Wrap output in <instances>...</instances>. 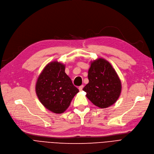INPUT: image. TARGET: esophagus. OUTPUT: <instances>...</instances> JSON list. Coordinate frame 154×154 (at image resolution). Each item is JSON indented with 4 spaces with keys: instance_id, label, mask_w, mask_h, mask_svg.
Masks as SVG:
<instances>
[{
    "instance_id": "1",
    "label": "esophagus",
    "mask_w": 154,
    "mask_h": 154,
    "mask_svg": "<svg viewBox=\"0 0 154 154\" xmlns=\"http://www.w3.org/2000/svg\"><path fill=\"white\" fill-rule=\"evenodd\" d=\"M83 88H84V86L83 85H82V86H79V91H81L82 90V89H83Z\"/></svg>"
}]
</instances>
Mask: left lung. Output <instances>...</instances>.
Instances as JSON below:
<instances>
[{
  "mask_svg": "<svg viewBox=\"0 0 154 154\" xmlns=\"http://www.w3.org/2000/svg\"><path fill=\"white\" fill-rule=\"evenodd\" d=\"M89 83L83 88L86 97L101 109L114 104L122 91L121 81L110 63L103 58L91 61Z\"/></svg>",
  "mask_w": 154,
  "mask_h": 154,
  "instance_id": "1",
  "label": "left lung"
}]
</instances>
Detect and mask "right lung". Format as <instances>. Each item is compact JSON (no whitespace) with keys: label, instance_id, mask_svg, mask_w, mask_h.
Wrapping results in <instances>:
<instances>
[{"label":"right lung","instance_id":"obj_1","mask_svg":"<svg viewBox=\"0 0 154 154\" xmlns=\"http://www.w3.org/2000/svg\"><path fill=\"white\" fill-rule=\"evenodd\" d=\"M65 65L58 61L45 66L37 79L35 92L43 106L54 113H62L70 106L79 89L65 72Z\"/></svg>","mask_w":154,"mask_h":154}]
</instances>
